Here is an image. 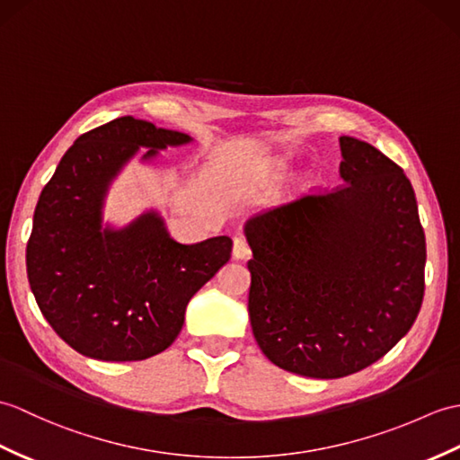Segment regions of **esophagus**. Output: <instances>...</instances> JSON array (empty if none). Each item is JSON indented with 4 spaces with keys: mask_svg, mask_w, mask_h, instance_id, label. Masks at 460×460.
Returning <instances> with one entry per match:
<instances>
[{
    "mask_svg": "<svg viewBox=\"0 0 460 460\" xmlns=\"http://www.w3.org/2000/svg\"><path fill=\"white\" fill-rule=\"evenodd\" d=\"M249 252H251V249H249L247 241H244L243 237H234L233 239V259L243 261V259H247Z\"/></svg>",
    "mask_w": 460,
    "mask_h": 460,
    "instance_id": "1",
    "label": "esophagus"
}]
</instances>
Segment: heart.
<instances>
[{
    "mask_svg": "<svg viewBox=\"0 0 460 460\" xmlns=\"http://www.w3.org/2000/svg\"><path fill=\"white\" fill-rule=\"evenodd\" d=\"M286 172V166L282 164V163H276L274 166H272V174L274 176H282Z\"/></svg>",
    "mask_w": 460,
    "mask_h": 460,
    "instance_id": "b5f03b06",
    "label": "heart"
}]
</instances>
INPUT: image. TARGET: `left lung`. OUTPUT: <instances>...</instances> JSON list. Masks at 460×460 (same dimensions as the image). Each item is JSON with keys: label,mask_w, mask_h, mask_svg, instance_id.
Returning a JSON list of instances; mask_svg holds the SVG:
<instances>
[{"label": "left lung", "mask_w": 460, "mask_h": 460, "mask_svg": "<svg viewBox=\"0 0 460 460\" xmlns=\"http://www.w3.org/2000/svg\"><path fill=\"white\" fill-rule=\"evenodd\" d=\"M343 186L244 223L249 317L276 367L343 378L382 358L423 302L425 233L403 170L339 137Z\"/></svg>", "instance_id": "1"}]
</instances>
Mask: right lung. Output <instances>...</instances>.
Segmentation results:
<instances>
[{
    "label": "right lung",
    "mask_w": 460,
    "mask_h": 460,
    "mask_svg": "<svg viewBox=\"0 0 460 460\" xmlns=\"http://www.w3.org/2000/svg\"><path fill=\"white\" fill-rule=\"evenodd\" d=\"M191 137L131 115L80 135L42 188L27 243L31 290L50 327L80 355L125 362L174 343L186 305L231 259L226 234L196 244L170 237L155 209L125 227L103 223L111 181L138 153L153 163Z\"/></svg>",
    "instance_id": "add662e5"
}]
</instances>
